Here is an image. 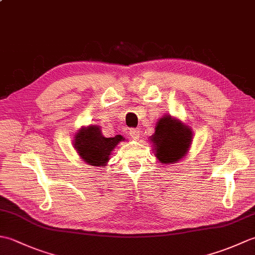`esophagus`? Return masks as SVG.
<instances>
[{
	"label": "esophagus",
	"instance_id": "1",
	"mask_svg": "<svg viewBox=\"0 0 255 255\" xmlns=\"http://www.w3.org/2000/svg\"><path fill=\"white\" fill-rule=\"evenodd\" d=\"M129 136H130L132 139H139L140 136V129L139 128H130L129 129Z\"/></svg>",
	"mask_w": 255,
	"mask_h": 255
}]
</instances>
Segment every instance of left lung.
<instances>
[{
	"instance_id": "1",
	"label": "left lung",
	"mask_w": 255,
	"mask_h": 255,
	"mask_svg": "<svg viewBox=\"0 0 255 255\" xmlns=\"http://www.w3.org/2000/svg\"><path fill=\"white\" fill-rule=\"evenodd\" d=\"M192 130L186 125L165 115L158 122L151 141L161 163H174L187 153L192 142Z\"/></svg>"
}]
</instances>
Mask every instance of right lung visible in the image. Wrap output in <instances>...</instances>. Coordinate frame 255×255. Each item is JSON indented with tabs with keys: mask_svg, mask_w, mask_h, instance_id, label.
I'll use <instances>...</instances> for the list:
<instances>
[{
	"mask_svg": "<svg viewBox=\"0 0 255 255\" xmlns=\"http://www.w3.org/2000/svg\"><path fill=\"white\" fill-rule=\"evenodd\" d=\"M124 140L122 134L113 138L102 136L97 126L82 128L75 134L74 147L86 163L95 166H103L110 159V154L119 141Z\"/></svg>",
	"mask_w": 255,
	"mask_h": 255,
	"instance_id": "1",
	"label": "right lung"
}]
</instances>
